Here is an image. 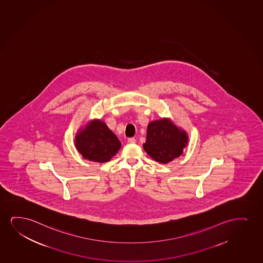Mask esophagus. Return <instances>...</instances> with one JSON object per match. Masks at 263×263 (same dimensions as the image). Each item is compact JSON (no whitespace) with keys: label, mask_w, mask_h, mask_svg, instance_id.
Returning a JSON list of instances; mask_svg holds the SVG:
<instances>
[{"label":"esophagus","mask_w":263,"mask_h":263,"mask_svg":"<svg viewBox=\"0 0 263 263\" xmlns=\"http://www.w3.org/2000/svg\"><path fill=\"white\" fill-rule=\"evenodd\" d=\"M127 143H136V139H135V138H134V137H131V138H128V139H127Z\"/></svg>","instance_id":"34e87169"}]
</instances>
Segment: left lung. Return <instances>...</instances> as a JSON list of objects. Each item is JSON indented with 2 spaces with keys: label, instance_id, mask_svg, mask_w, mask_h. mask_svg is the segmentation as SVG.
<instances>
[{
  "label": "left lung",
  "instance_id": "8db88e82",
  "mask_svg": "<svg viewBox=\"0 0 263 263\" xmlns=\"http://www.w3.org/2000/svg\"><path fill=\"white\" fill-rule=\"evenodd\" d=\"M188 136L168 119L149 123L143 149L154 160L162 164L171 162L183 154Z\"/></svg>",
  "mask_w": 263,
  "mask_h": 263
}]
</instances>
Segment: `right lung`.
<instances>
[{
	"label": "right lung",
	"mask_w": 263,
	"mask_h": 263,
	"mask_svg": "<svg viewBox=\"0 0 263 263\" xmlns=\"http://www.w3.org/2000/svg\"><path fill=\"white\" fill-rule=\"evenodd\" d=\"M75 143L83 157L100 163L109 161L121 147L115 134L99 120L87 123L76 136Z\"/></svg>",
	"instance_id": "obj_1"
}]
</instances>
